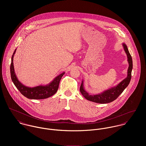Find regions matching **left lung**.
<instances>
[{
	"mask_svg": "<svg viewBox=\"0 0 146 146\" xmlns=\"http://www.w3.org/2000/svg\"><path fill=\"white\" fill-rule=\"evenodd\" d=\"M125 53L127 55V61L129 63V67L127 70V77L121 82L116 86L110 88L107 90H105L104 92L96 94V95H90L89 93L86 92L84 89L83 81H82V84L80 88V91L85 98L88 101L98 103V104H108L110 103L116 99L123 93L124 90L130 82L131 78V71L133 69V61L132 58L129 53L127 47L126 45L123 44Z\"/></svg>",
	"mask_w": 146,
	"mask_h": 146,
	"instance_id": "obj_1",
	"label": "left lung"
}]
</instances>
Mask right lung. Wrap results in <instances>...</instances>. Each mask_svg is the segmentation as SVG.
Returning a JSON list of instances; mask_svg holds the SVG:
<instances>
[{
    "mask_svg": "<svg viewBox=\"0 0 146 146\" xmlns=\"http://www.w3.org/2000/svg\"><path fill=\"white\" fill-rule=\"evenodd\" d=\"M16 51L15 49L11 59V64L10 67V71L11 79L16 88L19 89L21 94L29 99L33 100H42L49 98L54 95L58 89L60 82L64 74V72L56 77L50 83L46 85H39L35 87L30 88L26 86L19 81L17 77L15 72L13 66V57Z\"/></svg>",
    "mask_w": 146,
    "mask_h": 146,
    "instance_id": "1",
    "label": "right lung"
}]
</instances>
